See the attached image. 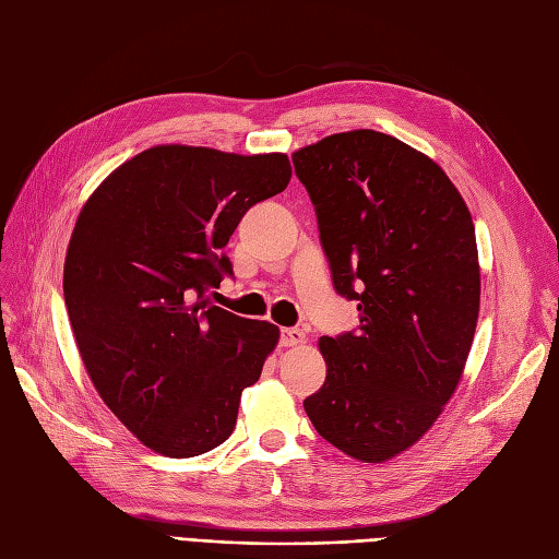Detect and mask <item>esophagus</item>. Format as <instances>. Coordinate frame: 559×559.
<instances>
[{
  "label": "esophagus",
  "instance_id": "1",
  "mask_svg": "<svg viewBox=\"0 0 559 559\" xmlns=\"http://www.w3.org/2000/svg\"><path fill=\"white\" fill-rule=\"evenodd\" d=\"M282 345L284 347L306 345V333H302L300 329H282Z\"/></svg>",
  "mask_w": 559,
  "mask_h": 559
}]
</instances>
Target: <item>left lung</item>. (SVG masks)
Listing matches in <instances>:
<instances>
[{"instance_id":"1","label":"left lung","mask_w":559,"mask_h":559,"mask_svg":"<svg viewBox=\"0 0 559 559\" xmlns=\"http://www.w3.org/2000/svg\"><path fill=\"white\" fill-rule=\"evenodd\" d=\"M337 294L357 333L319 337L326 380L302 401L321 438L382 464L413 448L460 386L480 312L476 228L443 167L378 130L298 148Z\"/></svg>"}]
</instances>
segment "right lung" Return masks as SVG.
Here are the masks:
<instances>
[{
	"instance_id": "add662e5",
	"label": "right lung",
	"mask_w": 559,
	"mask_h": 559,
	"mask_svg": "<svg viewBox=\"0 0 559 559\" xmlns=\"http://www.w3.org/2000/svg\"><path fill=\"white\" fill-rule=\"evenodd\" d=\"M292 179L286 154L158 144L118 165L81 207L62 292L99 399L148 450L222 445L280 343L270 321L210 306L245 212Z\"/></svg>"
}]
</instances>
